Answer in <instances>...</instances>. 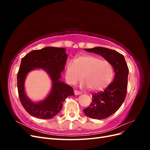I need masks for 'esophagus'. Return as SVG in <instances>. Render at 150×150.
Instances as JSON below:
<instances>
[{"instance_id":"esophagus-1","label":"esophagus","mask_w":150,"mask_h":150,"mask_svg":"<svg viewBox=\"0 0 150 150\" xmlns=\"http://www.w3.org/2000/svg\"><path fill=\"white\" fill-rule=\"evenodd\" d=\"M74 94L76 95V96H77V95H79L81 94V93L79 91H77V90H74Z\"/></svg>"}]
</instances>
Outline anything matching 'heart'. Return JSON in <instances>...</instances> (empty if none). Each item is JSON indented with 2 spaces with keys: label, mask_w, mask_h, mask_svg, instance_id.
<instances>
[{
  "label": "heart",
  "mask_w": 150,
  "mask_h": 150,
  "mask_svg": "<svg viewBox=\"0 0 150 150\" xmlns=\"http://www.w3.org/2000/svg\"><path fill=\"white\" fill-rule=\"evenodd\" d=\"M81 88H89L93 91H101L110 84L114 76V69L110 62L99 57L86 55L77 57L74 62L69 61L65 67L66 80L74 85L81 78Z\"/></svg>",
  "instance_id": "b5f03b06"
}]
</instances>
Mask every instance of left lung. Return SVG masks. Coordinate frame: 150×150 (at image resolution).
I'll return each mask as SVG.
<instances>
[{"mask_svg": "<svg viewBox=\"0 0 150 150\" xmlns=\"http://www.w3.org/2000/svg\"><path fill=\"white\" fill-rule=\"evenodd\" d=\"M85 51L101 56L110 62L114 69L115 76L112 82L104 91L92 96V103L83 110L89 117L103 120L119 110L123 103L127 92L129 69L124 56L114 50L103 47L84 49Z\"/></svg>", "mask_w": 150, "mask_h": 150, "instance_id": "left-lung-1", "label": "left lung"}]
</instances>
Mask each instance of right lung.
<instances>
[{
	"instance_id": "1",
	"label": "right lung",
	"mask_w": 150,
	"mask_h": 150,
	"mask_svg": "<svg viewBox=\"0 0 150 150\" xmlns=\"http://www.w3.org/2000/svg\"><path fill=\"white\" fill-rule=\"evenodd\" d=\"M65 48L46 47L32 51L22 59L17 74V89L22 106L31 116L40 119H51L56 116L62 108L65 99L74 96L71 86L62 81L68 55ZM42 69L52 81V88L42 100L34 102L26 95L25 81L30 71Z\"/></svg>"
}]
</instances>
